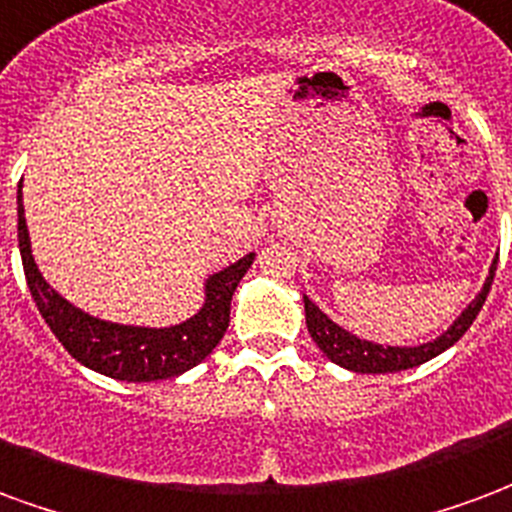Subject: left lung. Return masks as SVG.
Listing matches in <instances>:
<instances>
[{
	"label": "left lung",
	"instance_id": "1",
	"mask_svg": "<svg viewBox=\"0 0 512 512\" xmlns=\"http://www.w3.org/2000/svg\"><path fill=\"white\" fill-rule=\"evenodd\" d=\"M494 272L496 261L491 264V270H488V278L486 283H483L480 294L466 305L464 311H461V316H458L436 341L420 343V346H382V343L363 341V338H357V335L346 333L343 327H338V324H335L327 313L319 311L308 297H302V302H305V324H308V333H311V338L316 341V346H319L335 365H341V368H349L354 374H395V371H406V368L428 363L431 357L450 349V346L472 327V322L477 319V313L483 308V302H486L488 292H491Z\"/></svg>",
	"mask_w": 512,
	"mask_h": 512
}]
</instances>
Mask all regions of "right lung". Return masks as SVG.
I'll return each mask as SVG.
<instances>
[{"label": "right lung", "instance_id": "add662e5", "mask_svg": "<svg viewBox=\"0 0 512 512\" xmlns=\"http://www.w3.org/2000/svg\"><path fill=\"white\" fill-rule=\"evenodd\" d=\"M18 248L24 261L26 286L51 333L57 335L59 343L78 363L119 382H158V379L185 374L193 365H199L226 333L234 289L240 286L242 275L248 272L256 256L248 253L240 261L229 264L226 270L210 275L204 283V305L196 316L171 327H130V324L95 319L76 305H70L62 294L48 286L32 256L21 190H18Z\"/></svg>", "mask_w": 512, "mask_h": 512}]
</instances>
